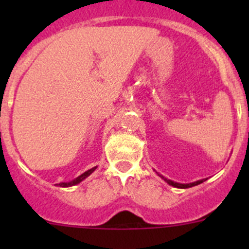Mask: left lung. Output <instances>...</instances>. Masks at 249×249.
<instances>
[{
	"label": "left lung",
	"instance_id": "8db88e82",
	"mask_svg": "<svg viewBox=\"0 0 249 249\" xmlns=\"http://www.w3.org/2000/svg\"><path fill=\"white\" fill-rule=\"evenodd\" d=\"M159 176H160V175H159ZM160 177H161V178H164V177H162V176H160ZM164 179H165V182H167V183H169L170 185H172V187H175V188H180V189H185V188L194 187V185H197V184H200V183H202L203 180H206V179H200V180H196V182L188 183V184H182V183L173 182V180H171V179H167V178H164Z\"/></svg>",
	"mask_w": 249,
	"mask_h": 249
}]
</instances>
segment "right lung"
Here are the masks:
<instances>
[{"instance_id":"add662e5","label":"right lung","mask_w":249,"mask_h":249,"mask_svg":"<svg viewBox=\"0 0 249 249\" xmlns=\"http://www.w3.org/2000/svg\"><path fill=\"white\" fill-rule=\"evenodd\" d=\"M95 170H96V166L92 167V169H90V170H88V171H85L84 173H82V175H80V176H78V177L76 178V179L71 180V182H67V183H59V184H56V185H59V187H72V185H76V184H78V183L82 182L83 179H85V178H87L88 176L91 175V173L94 172Z\"/></svg>"}]
</instances>
